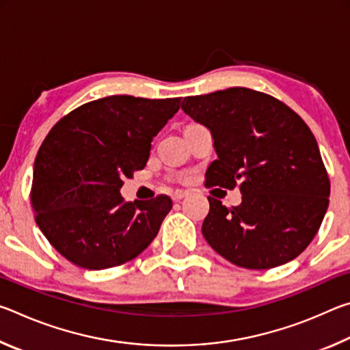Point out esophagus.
Returning <instances> with one entry per match:
<instances>
[{
    "label": "esophagus",
    "mask_w": 350,
    "mask_h": 350,
    "mask_svg": "<svg viewBox=\"0 0 350 350\" xmlns=\"http://www.w3.org/2000/svg\"><path fill=\"white\" fill-rule=\"evenodd\" d=\"M185 196H187L185 191H174L173 193V200H174V202H179V200H182Z\"/></svg>",
    "instance_id": "obj_1"
}]
</instances>
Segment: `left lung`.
<instances>
[{"label":"left lung","instance_id":"obj_1","mask_svg":"<svg viewBox=\"0 0 350 350\" xmlns=\"http://www.w3.org/2000/svg\"><path fill=\"white\" fill-rule=\"evenodd\" d=\"M182 109L211 131L217 159L205 185L239 187L233 208L208 198L202 234L244 269L282 265L306 250L329 206L330 182L310 128L269 94L228 88L185 97Z\"/></svg>","mask_w":350,"mask_h":350}]
</instances>
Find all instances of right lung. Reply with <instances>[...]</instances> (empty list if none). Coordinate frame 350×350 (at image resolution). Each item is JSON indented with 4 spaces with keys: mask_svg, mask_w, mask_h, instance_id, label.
I'll use <instances>...</instances> for the list:
<instances>
[{
    "mask_svg": "<svg viewBox=\"0 0 350 350\" xmlns=\"http://www.w3.org/2000/svg\"><path fill=\"white\" fill-rule=\"evenodd\" d=\"M180 98L109 96L70 111L41 144L31 189L35 221L52 247L88 270L117 267L156 238L173 202H125V177L144 170L151 142Z\"/></svg>",
    "mask_w": 350,
    "mask_h": 350,
    "instance_id": "1",
    "label": "right lung"
}]
</instances>
